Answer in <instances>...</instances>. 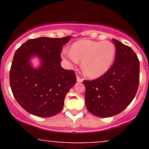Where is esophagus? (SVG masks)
<instances>
[{
    "instance_id": "1",
    "label": "esophagus",
    "mask_w": 149,
    "mask_h": 149,
    "mask_svg": "<svg viewBox=\"0 0 149 149\" xmlns=\"http://www.w3.org/2000/svg\"><path fill=\"white\" fill-rule=\"evenodd\" d=\"M83 78H81V77H80V76H77V81H78V82H80H80H82V81H83Z\"/></svg>"
}]
</instances>
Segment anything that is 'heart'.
<instances>
[{"label":"heart","instance_id":"obj_1","mask_svg":"<svg viewBox=\"0 0 149 149\" xmlns=\"http://www.w3.org/2000/svg\"><path fill=\"white\" fill-rule=\"evenodd\" d=\"M116 47L111 42L80 40L73 43L71 49L63 52L64 58L77 64L82 60L86 76L97 78L107 73L113 62Z\"/></svg>","mask_w":149,"mask_h":149}]
</instances>
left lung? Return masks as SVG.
<instances>
[{"instance_id": "left-lung-1", "label": "left lung", "mask_w": 149, "mask_h": 149, "mask_svg": "<svg viewBox=\"0 0 149 149\" xmlns=\"http://www.w3.org/2000/svg\"><path fill=\"white\" fill-rule=\"evenodd\" d=\"M116 47L113 64L97 79L84 80L86 107L102 118L115 116L131 103L139 83V61L131 47L113 39Z\"/></svg>"}]
</instances>
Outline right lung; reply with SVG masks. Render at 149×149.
Masks as SVG:
<instances>
[{
  "mask_svg": "<svg viewBox=\"0 0 149 149\" xmlns=\"http://www.w3.org/2000/svg\"><path fill=\"white\" fill-rule=\"evenodd\" d=\"M71 37L30 39L15 53L10 71V84L15 100L31 114L51 117L63 109L65 97L75 83L74 71L61 66L63 45ZM38 56L42 66L37 70L30 59Z\"/></svg>",
  "mask_w": 149,
  "mask_h": 149,
  "instance_id": "obj_1",
  "label": "right lung"
}]
</instances>
